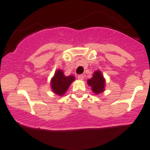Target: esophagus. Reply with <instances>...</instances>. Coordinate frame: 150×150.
Listing matches in <instances>:
<instances>
[{"label": "esophagus", "instance_id": "34e87169", "mask_svg": "<svg viewBox=\"0 0 150 150\" xmlns=\"http://www.w3.org/2000/svg\"><path fill=\"white\" fill-rule=\"evenodd\" d=\"M84 76L83 74L78 75V79H80V80H82L83 79H84Z\"/></svg>", "mask_w": 150, "mask_h": 150}]
</instances>
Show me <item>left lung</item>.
Returning a JSON list of instances; mask_svg holds the SVG:
<instances>
[{
  "mask_svg": "<svg viewBox=\"0 0 150 150\" xmlns=\"http://www.w3.org/2000/svg\"><path fill=\"white\" fill-rule=\"evenodd\" d=\"M87 83L92 87V90L96 94L102 93L104 90L105 81L101 73L97 71L94 73L93 76L87 80Z\"/></svg>",
  "mask_w": 150,
  "mask_h": 150,
  "instance_id": "1",
  "label": "left lung"
}]
</instances>
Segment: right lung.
<instances>
[{
  "label": "right lung",
  "mask_w": 150,
  "mask_h": 150,
  "mask_svg": "<svg viewBox=\"0 0 150 150\" xmlns=\"http://www.w3.org/2000/svg\"><path fill=\"white\" fill-rule=\"evenodd\" d=\"M74 79L75 77L74 76H65L61 70L57 71L52 80V89L54 93L59 96H62L66 93L70 84Z\"/></svg>",
  "instance_id": "obj_1"
}]
</instances>
